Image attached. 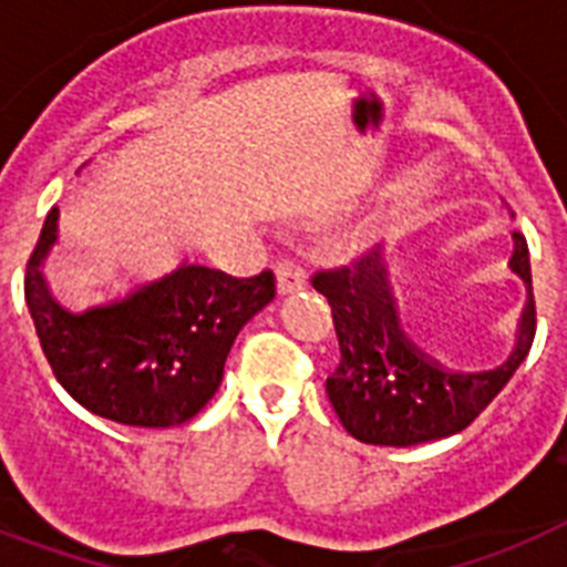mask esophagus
I'll return each mask as SVG.
<instances>
[{
    "instance_id": "34e87169",
    "label": "esophagus",
    "mask_w": 567,
    "mask_h": 567,
    "mask_svg": "<svg viewBox=\"0 0 567 567\" xmlns=\"http://www.w3.org/2000/svg\"><path fill=\"white\" fill-rule=\"evenodd\" d=\"M276 288L279 293H297L306 288V270L299 268L297 261H279V268H276Z\"/></svg>"
}]
</instances>
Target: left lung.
I'll return each mask as SVG.
<instances>
[{"label": "left lung", "mask_w": 567, "mask_h": 567, "mask_svg": "<svg viewBox=\"0 0 567 567\" xmlns=\"http://www.w3.org/2000/svg\"><path fill=\"white\" fill-rule=\"evenodd\" d=\"M513 239L511 270L525 282L527 306L516 349L487 372L446 369L403 334L380 245L346 268L313 276V288L331 306L340 340V365L326 380V392L349 435L374 446H415L450 437L467 430L507 386L536 334L530 250L518 230Z\"/></svg>", "instance_id": "8db88e82"}]
</instances>
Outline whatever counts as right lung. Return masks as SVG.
Returning a JSON list of instances; mask_svg holds the SVG:
<instances>
[{
	"label": "right lung",
	"instance_id": "right-lung-1",
	"mask_svg": "<svg viewBox=\"0 0 567 567\" xmlns=\"http://www.w3.org/2000/svg\"><path fill=\"white\" fill-rule=\"evenodd\" d=\"M51 207L25 274V302L60 386L89 412L126 426H181L221 386L241 328L276 297L261 270L233 279L204 265H181L85 311L54 299L42 265L56 241Z\"/></svg>",
	"mask_w": 567,
	"mask_h": 567
}]
</instances>
